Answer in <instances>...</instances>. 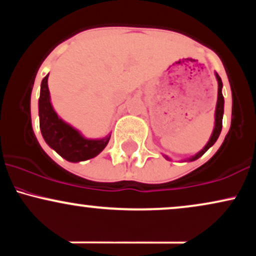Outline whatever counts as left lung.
I'll list each match as a JSON object with an SVG mask.
<instances>
[{
    "label": "left lung",
    "mask_w": 256,
    "mask_h": 256,
    "mask_svg": "<svg viewBox=\"0 0 256 256\" xmlns=\"http://www.w3.org/2000/svg\"><path fill=\"white\" fill-rule=\"evenodd\" d=\"M216 80H218V102H216V126H214V130H213L212 136H210V142H208L207 144H206L204 148L202 149V150L200 152H198L195 156L189 158L190 161H194V160H196V158H198L200 156H202V155H204V152H207L208 149H210V146H212L214 143L216 142V140H218L220 132H222V114H224V98H222V78L219 77L218 73H216Z\"/></svg>",
    "instance_id": "left-lung-1"
}]
</instances>
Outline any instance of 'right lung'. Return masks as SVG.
<instances>
[{
  "label": "right lung",
  "instance_id": "add662e5",
  "mask_svg": "<svg viewBox=\"0 0 256 256\" xmlns=\"http://www.w3.org/2000/svg\"><path fill=\"white\" fill-rule=\"evenodd\" d=\"M48 76L43 78L40 84V96L38 101L40 128L44 140L58 155L71 162L95 158L106 148L110 136L102 140H86L77 130L58 118L52 110L49 98Z\"/></svg>",
  "mask_w": 256,
  "mask_h": 256
}]
</instances>
